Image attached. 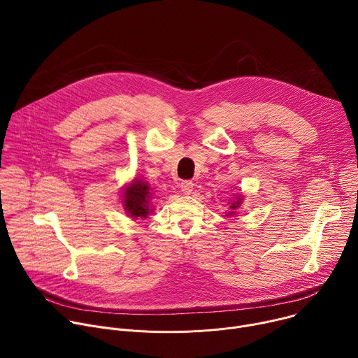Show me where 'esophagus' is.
<instances>
[{
	"instance_id": "34e87169",
	"label": "esophagus",
	"mask_w": 358,
	"mask_h": 358,
	"mask_svg": "<svg viewBox=\"0 0 358 358\" xmlns=\"http://www.w3.org/2000/svg\"><path fill=\"white\" fill-rule=\"evenodd\" d=\"M192 187H194V182H192V181H188V180H185V181H182V182L180 184V189H181V192H184L185 195H188V194L192 191Z\"/></svg>"
}]
</instances>
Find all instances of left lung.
Here are the masks:
<instances>
[{
    "label": "left lung",
    "instance_id": "8db88e82",
    "mask_svg": "<svg viewBox=\"0 0 358 358\" xmlns=\"http://www.w3.org/2000/svg\"><path fill=\"white\" fill-rule=\"evenodd\" d=\"M238 206H239V199H238V201L234 203V206H231V208H232V210H235ZM229 215H231V214H229Z\"/></svg>",
    "mask_w": 358,
    "mask_h": 358
}]
</instances>
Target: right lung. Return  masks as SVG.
<instances>
[{
    "label": "right lung",
    "mask_w": 358,
    "mask_h": 358,
    "mask_svg": "<svg viewBox=\"0 0 358 358\" xmlns=\"http://www.w3.org/2000/svg\"><path fill=\"white\" fill-rule=\"evenodd\" d=\"M151 198L150 187L145 181L134 180L126 189L123 195L124 210L133 218H145L148 215V201Z\"/></svg>",
    "instance_id": "add662e5"
}]
</instances>
